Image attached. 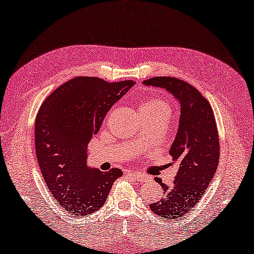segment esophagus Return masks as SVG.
<instances>
[{
  "mask_svg": "<svg viewBox=\"0 0 254 254\" xmlns=\"http://www.w3.org/2000/svg\"><path fill=\"white\" fill-rule=\"evenodd\" d=\"M129 175H130L131 177H134V179H135L136 181H138V182H146V181H147V179H146V176L143 175V174H139V173L131 172V173H129Z\"/></svg>",
  "mask_w": 254,
  "mask_h": 254,
  "instance_id": "34e87169",
  "label": "esophagus"
}]
</instances>
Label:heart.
<instances>
[{"label":"heart","mask_w":254,"mask_h":254,"mask_svg":"<svg viewBox=\"0 0 254 254\" xmlns=\"http://www.w3.org/2000/svg\"><path fill=\"white\" fill-rule=\"evenodd\" d=\"M141 114H167L171 113V105L163 98L153 97L144 101L140 106Z\"/></svg>","instance_id":"1"}]
</instances>
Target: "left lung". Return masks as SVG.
<instances>
[{
  "label": "left lung",
  "mask_w": 254,
  "mask_h": 254,
  "mask_svg": "<svg viewBox=\"0 0 254 254\" xmlns=\"http://www.w3.org/2000/svg\"><path fill=\"white\" fill-rule=\"evenodd\" d=\"M144 83L166 89L181 105L180 127L170 149L179 170L171 186L156 179L164 195L149 205L158 217L174 221L193 210L210 185L220 158L219 131L210 102L192 84L174 77H154Z\"/></svg>",
  "instance_id": "1"
}]
</instances>
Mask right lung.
<instances>
[{
    "label": "right lung",
    "instance_id": "right-lung-1",
    "mask_svg": "<svg viewBox=\"0 0 254 254\" xmlns=\"http://www.w3.org/2000/svg\"><path fill=\"white\" fill-rule=\"evenodd\" d=\"M134 84L132 80L77 77L40 106L34 127L38 163L52 196L69 214L83 216L99 210L123 175L119 168L101 172L88 167L87 147L109 109Z\"/></svg>",
    "mask_w": 254,
    "mask_h": 254
}]
</instances>
